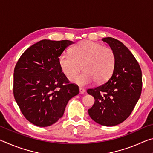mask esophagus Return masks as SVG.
Here are the masks:
<instances>
[{
	"mask_svg": "<svg viewBox=\"0 0 153 153\" xmlns=\"http://www.w3.org/2000/svg\"><path fill=\"white\" fill-rule=\"evenodd\" d=\"M85 92V90L83 88H79V94H83Z\"/></svg>",
	"mask_w": 153,
	"mask_h": 153,
	"instance_id": "esophagus-1",
	"label": "esophagus"
}]
</instances>
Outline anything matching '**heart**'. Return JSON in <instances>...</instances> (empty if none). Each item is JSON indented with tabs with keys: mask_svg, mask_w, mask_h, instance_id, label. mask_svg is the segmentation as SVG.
<instances>
[{
	"mask_svg": "<svg viewBox=\"0 0 153 153\" xmlns=\"http://www.w3.org/2000/svg\"><path fill=\"white\" fill-rule=\"evenodd\" d=\"M62 71L70 77L81 71H85L79 76L70 78L79 85L90 84L94 81L102 84L110 78L116 64V56L112 48L99 43L84 40L71 48V54L63 52L59 58Z\"/></svg>",
	"mask_w": 153,
	"mask_h": 153,
	"instance_id": "heart-1",
	"label": "heart"
}]
</instances>
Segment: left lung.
<instances>
[{
    "mask_svg": "<svg viewBox=\"0 0 153 153\" xmlns=\"http://www.w3.org/2000/svg\"><path fill=\"white\" fill-rule=\"evenodd\" d=\"M102 41L115 54V67L107 82L87 90L95 99L88 111L95 122L114 126L125 121L135 107L142 92V71L136 58L122 42L111 37Z\"/></svg>",
    "mask_w": 153,
    "mask_h": 153,
    "instance_id": "left-lung-1",
    "label": "left lung"
}]
</instances>
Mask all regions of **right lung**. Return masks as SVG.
I'll return each mask as SVG.
<instances>
[{
	"label": "right lung",
	"mask_w": 153,
	"mask_h": 153,
	"mask_svg": "<svg viewBox=\"0 0 153 153\" xmlns=\"http://www.w3.org/2000/svg\"><path fill=\"white\" fill-rule=\"evenodd\" d=\"M64 40H42L28 48L14 69L13 94L27 120L47 127L63 115L69 100L79 94L77 85L70 83L60 67L59 58L73 44Z\"/></svg>",
	"instance_id": "obj_1"
}]
</instances>
